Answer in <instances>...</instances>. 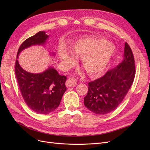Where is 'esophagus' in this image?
Listing matches in <instances>:
<instances>
[{
	"mask_svg": "<svg viewBox=\"0 0 150 150\" xmlns=\"http://www.w3.org/2000/svg\"><path fill=\"white\" fill-rule=\"evenodd\" d=\"M66 84L67 87H74L77 84V81L74 78H69Z\"/></svg>",
	"mask_w": 150,
	"mask_h": 150,
	"instance_id": "esophagus-1",
	"label": "esophagus"
}]
</instances>
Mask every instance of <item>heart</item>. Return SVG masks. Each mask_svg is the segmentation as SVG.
Listing matches in <instances>:
<instances>
[{"instance_id": "heart-1", "label": "heart", "mask_w": 150, "mask_h": 150, "mask_svg": "<svg viewBox=\"0 0 150 150\" xmlns=\"http://www.w3.org/2000/svg\"><path fill=\"white\" fill-rule=\"evenodd\" d=\"M72 52L66 47L59 52L61 64L65 69L72 68L76 63L73 54L82 57L81 63L89 75L101 73L108 66L115 52L114 47L103 39L87 38L80 39L71 47Z\"/></svg>"}]
</instances>
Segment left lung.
I'll return each instance as SVG.
<instances>
[{
  "mask_svg": "<svg viewBox=\"0 0 150 150\" xmlns=\"http://www.w3.org/2000/svg\"><path fill=\"white\" fill-rule=\"evenodd\" d=\"M135 74L133 53L128 44L125 42L123 61L104 76L88 83V92L84 98L85 106L97 114L112 112L127 95Z\"/></svg>",
  "mask_w": 150,
  "mask_h": 150,
  "instance_id": "obj_1",
  "label": "left lung"
}]
</instances>
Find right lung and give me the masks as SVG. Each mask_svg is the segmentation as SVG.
<instances>
[{
  "mask_svg": "<svg viewBox=\"0 0 150 150\" xmlns=\"http://www.w3.org/2000/svg\"><path fill=\"white\" fill-rule=\"evenodd\" d=\"M49 36L45 31H39L30 37L21 45L17 53L33 45H43ZM15 75L22 96L30 109L40 114L52 112L61 102L67 90L66 76L59 75L54 68L49 67L42 73L33 74L23 70L16 60Z\"/></svg>",
  "mask_w": 150,
  "mask_h": 150,
  "instance_id": "1",
  "label": "right lung"
}]
</instances>
